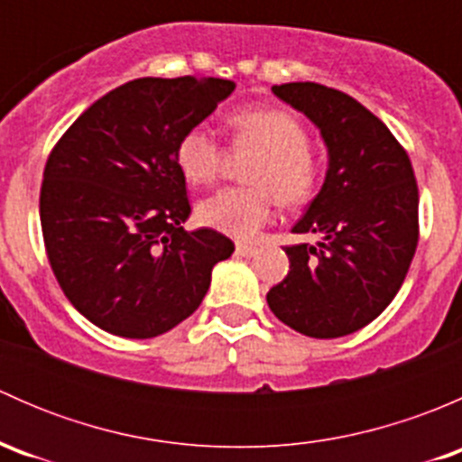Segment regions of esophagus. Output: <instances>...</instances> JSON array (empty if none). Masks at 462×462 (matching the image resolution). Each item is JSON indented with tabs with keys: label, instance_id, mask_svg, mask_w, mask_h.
I'll return each mask as SVG.
<instances>
[{
	"label": "esophagus",
	"instance_id": "esophagus-1",
	"mask_svg": "<svg viewBox=\"0 0 462 462\" xmlns=\"http://www.w3.org/2000/svg\"><path fill=\"white\" fill-rule=\"evenodd\" d=\"M236 254H241V257H254L257 248L250 244H236Z\"/></svg>",
	"mask_w": 462,
	"mask_h": 462
}]
</instances>
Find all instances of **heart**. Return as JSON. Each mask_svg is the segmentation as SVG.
<instances>
[{
    "label": "heart",
    "mask_w": 462,
    "mask_h": 462,
    "mask_svg": "<svg viewBox=\"0 0 462 462\" xmlns=\"http://www.w3.org/2000/svg\"><path fill=\"white\" fill-rule=\"evenodd\" d=\"M232 138L239 149L259 152L248 170L254 188H226L199 203V221L223 235L248 239L270 221L273 203L301 205L319 185V162L310 136L297 116L283 109H241L230 116ZM176 165L192 185L217 180L223 147L209 129L192 127L176 144Z\"/></svg>",
    "instance_id": "heart-1"
}]
</instances>
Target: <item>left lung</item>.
<instances>
[{
    "mask_svg": "<svg viewBox=\"0 0 462 462\" xmlns=\"http://www.w3.org/2000/svg\"><path fill=\"white\" fill-rule=\"evenodd\" d=\"M273 93L319 129L328 170L292 227L321 239L286 245L291 270L265 300L297 333L342 337L371 324L407 277L418 245L416 176L402 144L356 97L318 82Z\"/></svg>",
    "mask_w": 462,
    "mask_h": 462,
    "instance_id": "obj_1",
    "label": "left lung"
}]
</instances>
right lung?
Segmentation results:
<instances>
[{"label": "right lung", "instance_id": "obj_1", "mask_svg": "<svg viewBox=\"0 0 462 462\" xmlns=\"http://www.w3.org/2000/svg\"><path fill=\"white\" fill-rule=\"evenodd\" d=\"M221 78H138L64 132L44 167L40 221L55 279L111 335L167 333L201 306L212 268L235 253L209 227L188 232L176 144L235 91Z\"/></svg>", "mask_w": 462, "mask_h": 462}]
</instances>
